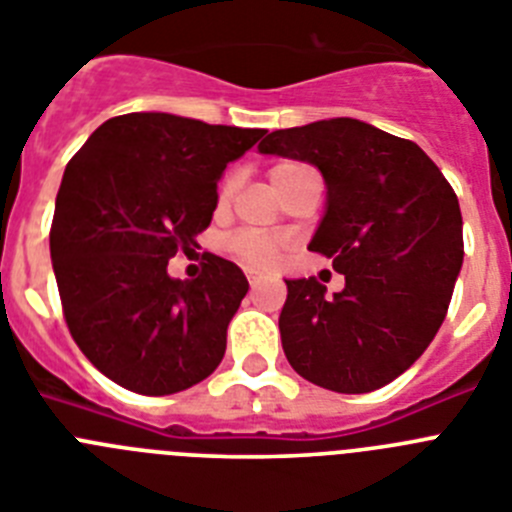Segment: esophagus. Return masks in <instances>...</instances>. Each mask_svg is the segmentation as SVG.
Masks as SVG:
<instances>
[{
  "label": "esophagus",
  "mask_w": 512,
  "mask_h": 512,
  "mask_svg": "<svg viewBox=\"0 0 512 512\" xmlns=\"http://www.w3.org/2000/svg\"><path fill=\"white\" fill-rule=\"evenodd\" d=\"M246 277H248V284H251V287H259V282H261L259 271L248 269V271H246Z\"/></svg>",
  "instance_id": "esophagus-1"
}]
</instances>
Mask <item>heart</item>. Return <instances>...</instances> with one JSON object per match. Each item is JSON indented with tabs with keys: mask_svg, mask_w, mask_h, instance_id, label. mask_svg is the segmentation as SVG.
Here are the masks:
<instances>
[{
	"mask_svg": "<svg viewBox=\"0 0 512 512\" xmlns=\"http://www.w3.org/2000/svg\"><path fill=\"white\" fill-rule=\"evenodd\" d=\"M305 169L307 166L297 164V161H282V164H277L269 171V179L271 184H277L282 182V179H287V176ZM233 187H235V179L230 176V179H225L223 182V187H220V200H228L230 194H233ZM230 251H233L235 259L246 261V264L271 266L274 261H279V256L284 253V241L282 238H274V235L248 233V230H243V233L230 238Z\"/></svg>",
	"mask_w": 512,
	"mask_h": 512,
	"instance_id": "heart-1",
	"label": "heart"
}]
</instances>
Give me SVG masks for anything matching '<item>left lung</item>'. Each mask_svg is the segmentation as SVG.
I'll list each match as a JSON object with an SVG mask.
<instances>
[{"label":"left lung","mask_w":512,"mask_h":512,"mask_svg":"<svg viewBox=\"0 0 512 512\" xmlns=\"http://www.w3.org/2000/svg\"><path fill=\"white\" fill-rule=\"evenodd\" d=\"M259 151L318 166L328 207L307 248L346 277L333 295L315 277L287 279V361L325 390H379L420 359L446 318L464 261L456 192L413 140L351 117L274 130Z\"/></svg>","instance_id":"1"}]
</instances>
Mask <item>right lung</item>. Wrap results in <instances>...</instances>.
I'll return each instance as SVG.
<instances>
[{"mask_svg": "<svg viewBox=\"0 0 512 512\" xmlns=\"http://www.w3.org/2000/svg\"><path fill=\"white\" fill-rule=\"evenodd\" d=\"M266 130L130 112L99 125L63 171L51 259L71 338L104 377L148 397L202 382L225 354L248 292L215 253L171 279L217 207V179Z\"/></svg>", "mask_w": 512, "mask_h": 512, "instance_id": "1", "label": "right lung"}]
</instances>
